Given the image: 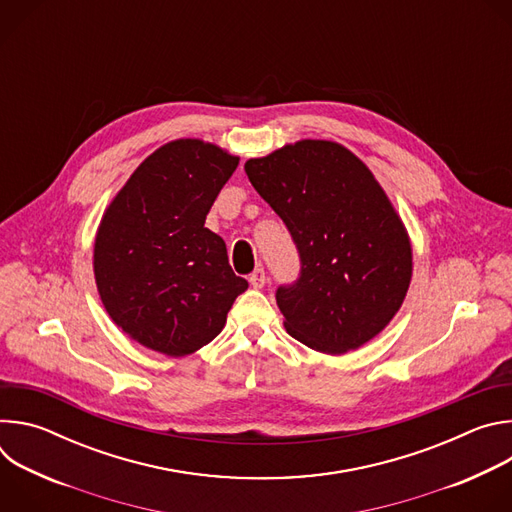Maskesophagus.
Here are the masks:
<instances>
[{
  "instance_id": "34e87169",
  "label": "esophagus",
  "mask_w": 512,
  "mask_h": 512,
  "mask_svg": "<svg viewBox=\"0 0 512 512\" xmlns=\"http://www.w3.org/2000/svg\"><path fill=\"white\" fill-rule=\"evenodd\" d=\"M249 283L255 287V289H261L265 285V271L263 267H257L251 275H249Z\"/></svg>"
}]
</instances>
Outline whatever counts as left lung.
Wrapping results in <instances>:
<instances>
[{"instance_id": "8db88e82", "label": "left lung", "mask_w": 512, "mask_h": 512, "mask_svg": "<svg viewBox=\"0 0 512 512\" xmlns=\"http://www.w3.org/2000/svg\"><path fill=\"white\" fill-rule=\"evenodd\" d=\"M245 172L300 253V279L275 294L287 334L336 356L383 332L407 296L413 253L367 164L336 141L302 139Z\"/></svg>"}]
</instances>
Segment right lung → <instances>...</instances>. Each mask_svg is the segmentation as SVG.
I'll use <instances>...</instances> for the list:
<instances>
[{
  "instance_id": "1",
  "label": "right lung",
  "mask_w": 512,
  "mask_h": 512,
  "mask_svg": "<svg viewBox=\"0 0 512 512\" xmlns=\"http://www.w3.org/2000/svg\"><path fill=\"white\" fill-rule=\"evenodd\" d=\"M239 156L174 139L145 158L105 208L93 269L111 320L141 346L186 356L214 340L249 287L225 241L204 227Z\"/></svg>"
}]
</instances>
